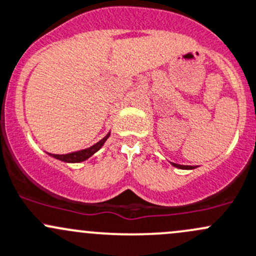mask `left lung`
Segmentation results:
<instances>
[{"mask_svg": "<svg viewBox=\"0 0 256 256\" xmlns=\"http://www.w3.org/2000/svg\"><path fill=\"white\" fill-rule=\"evenodd\" d=\"M174 166H176V168H180V169H194L195 166H182V164H176V163H172Z\"/></svg>", "mask_w": 256, "mask_h": 256, "instance_id": "obj_1", "label": "left lung"}]
</instances>
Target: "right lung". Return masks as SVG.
Masks as SVG:
<instances>
[{
    "label": "right lung",
    "instance_id": "obj_1",
    "mask_svg": "<svg viewBox=\"0 0 256 256\" xmlns=\"http://www.w3.org/2000/svg\"><path fill=\"white\" fill-rule=\"evenodd\" d=\"M109 136H110V132L108 134V135L104 137V138H102L100 141L96 142V144H93L92 147H90V148L80 150H77V152L67 153V154H51V153H49V156H51V157H54V158H56V160H62V162H66V163L83 162V160H88L90 157H92V156L96 152V150H100L102 146L106 144V141L108 137H109Z\"/></svg>",
    "mask_w": 256,
    "mask_h": 256
}]
</instances>
